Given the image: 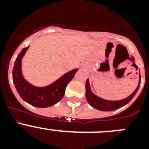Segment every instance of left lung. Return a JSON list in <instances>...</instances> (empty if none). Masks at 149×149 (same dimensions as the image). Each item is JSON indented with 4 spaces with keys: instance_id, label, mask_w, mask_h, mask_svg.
Masks as SVG:
<instances>
[{
    "instance_id": "obj_1",
    "label": "left lung",
    "mask_w": 149,
    "mask_h": 149,
    "mask_svg": "<svg viewBox=\"0 0 149 149\" xmlns=\"http://www.w3.org/2000/svg\"><path fill=\"white\" fill-rule=\"evenodd\" d=\"M139 85H140V73H139V84H138V86L132 94L130 95L127 98H124V99L119 100V101H110V100L104 99V98L94 94L92 89H91L89 78H88L86 81V101H87V102L89 104L90 106H92L93 108L96 109V110H101V111H113V110H117V109L121 108L123 106L127 104V103H129V101L134 98V95L137 93Z\"/></svg>"
}]
</instances>
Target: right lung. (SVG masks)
<instances>
[{
  "label": "right lung",
  "mask_w": 149,
  "mask_h": 149,
  "mask_svg": "<svg viewBox=\"0 0 149 149\" xmlns=\"http://www.w3.org/2000/svg\"><path fill=\"white\" fill-rule=\"evenodd\" d=\"M29 47L23 48L15 60L13 70V84L21 98L30 105L40 108L53 106L63 98L67 84L72 81L78 68L64 74L48 86H34L24 77L22 73V59Z\"/></svg>",
  "instance_id": "add662e5"
}]
</instances>
